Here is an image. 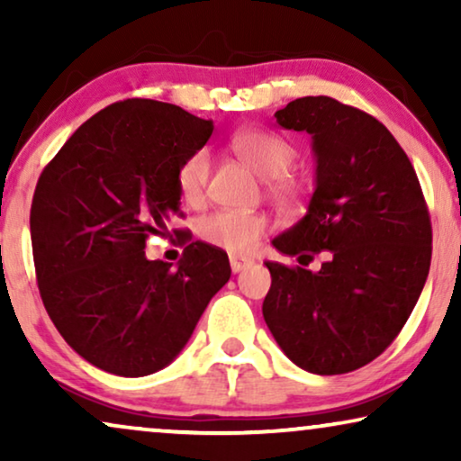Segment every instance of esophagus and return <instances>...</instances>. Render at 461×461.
Returning <instances> with one entry per match:
<instances>
[{
  "mask_svg": "<svg viewBox=\"0 0 461 461\" xmlns=\"http://www.w3.org/2000/svg\"><path fill=\"white\" fill-rule=\"evenodd\" d=\"M229 260H230L232 273H241V270H245L248 267H251V264H254L249 260V258H241V256H235V254H232Z\"/></svg>",
  "mask_w": 461,
  "mask_h": 461,
  "instance_id": "obj_1",
  "label": "esophagus"
}]
</instances>
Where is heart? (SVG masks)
Returning a JSON list of instances; mask_svg holds the SVG:
<instances>
[{
	"instance_id": "obj_1",
	"label": "heart",
	"mask_w": 461,
	"mask_h": 461,
	"mask_svg": "<svg viewBox=\"0 0 461 461\" xmlns=\"http://www.w3.org/2000/svg\"><path fill=\"white\" fill-rule=\"evenodd\" d=\"M230 149L237 159L251 172L267 180L268 193L279 201H289L295 194V182L287 172L295 161V147L285 138L267 130H245L230 138ZM212 174L210 153L203 149L185 157L176 172L180 197L186 203H199L205 197ZM268 230V218L258 212H216L199 222V235L207 243L232 254H248Z\"/></svg>"
}]
</instances>
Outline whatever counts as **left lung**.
Returning a JSON list of instances; mask_svg holds the SVG:
<instances>
[{"label": "left lung", "instance_id": "8db88e82", "mask_svg": "<svg viewBox=\"0 0 461 461\" xmlns=\"http://www.w3.org/2000/svg\"><path fill=\"white\" fill-rule=\"evenodd\" d=\"M275 117L312 136L317 176L306 216L273 245L306 264L327 251V262L317 273L267 262L264 321L298 367L348 374L407 323L430 270V216L411 161L375 117L330 96L295 98Z\"/></svg>", "mask_w": 461, "mask_h": 461}]
</instances>
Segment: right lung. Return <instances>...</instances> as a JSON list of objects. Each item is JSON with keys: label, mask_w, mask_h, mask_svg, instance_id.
Here are the masks:
<instances>
[{"label": "right lung", "mask_w": 461, "mask_h": 461, "mask_svg": "<svg viewBox=\"0 0 461 461\" xmlns=\"http://www.w3.org/2000/svg\"><path fill=\"white\" fill-rule=\"evenodd\" d=\"M212 131V119L130 98L87 119L43 167L31 205L37 285L56 330L94 367L123 377L167 367L230 279L226 251L203 241L176 268L144 254L180 216L176 172Z\"/></svg>", "instance_id": "right-lung-1"}]
</instances>
